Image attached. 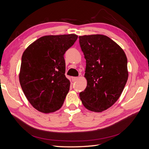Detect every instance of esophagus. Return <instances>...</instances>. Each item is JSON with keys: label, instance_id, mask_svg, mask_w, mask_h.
Here are the masks:
<instances>
[{"label": "esophagus", "instance_id": "obj_1", "mask_svg": "<svg viewBox=\"0 0 149 149\" xmlns=\"http://www.w3.org/2000/svg\"><path fill=\"white\" fill-rule=\"evenodd\" d=\"M71 79H72V80H73V81H76L78 79V77H72Z\"/></svg>", "mask_w": 149, "mask_h": 149}]
</instances>
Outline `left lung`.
I'll list each match as a JSON object with an SVG mask.
<instances>
[{"label":"left lung","instance_id":"left-lung-1","mask_svg":"<svg viewBox=\"0 0 149 149\" xmlns=\"http://www.w3.org/2000/svg\"><path fill=\"white\" fill-rule=\"evenodd\" d=\"M86 63L87 86L79 93L83 106L100 112L119 98L128 79L127 59L123 49L106 35L79 37Z\"/></svg>","mask_w":149,"mask_h":149}]
</instances>
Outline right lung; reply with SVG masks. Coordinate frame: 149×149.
Masks as SVG:
<instances>
[{
	"label": "right lung",
	"instance_id": "obj_1",
	"mask_svg": "<svg viewBox=\"0 0 149 149\" xmlns=\"http://www.w3.org/2000/svg\"><path fill=\"white\" fill-rule=\"evenodd\" d=\"M78 38L75 34L47 35L28 47L22 56L20 83L36 109L49 113L61 108L70 90L64 54Z\"/></svg>",
	"mask_w": 149,
	"mask_h": 149
}]
</instances>
